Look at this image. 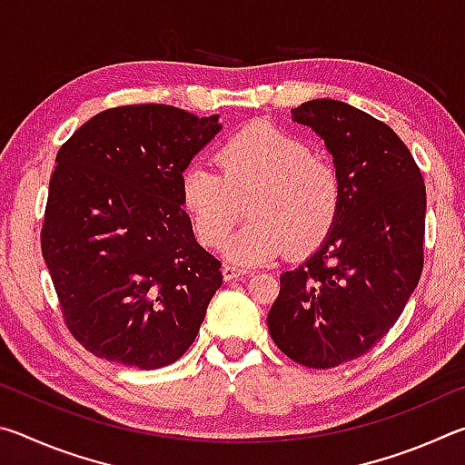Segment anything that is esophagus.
I'll use <instances>...</instances> for the list:
<instances>
[{
	"mask_svg": "<svg viewBox=\"0 0 465 465\" xmlns=\"http://www.w3.org/2000/svg\"><path fill=\"white\" fill-rule=\"evenodd\" d=\"M222 272H223V279L225 281H233V279H242L248 271L246 269H238V266H233V264H223V271Z\"/></svg>",
	"mask_w": 465,
	"mask_h": 465,
	"instance_id": "obj_1",
	"label": "esophagus"
}]
</instances>
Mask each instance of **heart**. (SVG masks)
<instances>
[{
  "label": "heart",
  "instance_id": "1",
  "mask_svg": "<svg viewBox=\"0 0 465 465\" xmlns=\"http://www.w3.org/2000/svg\"><path fill=\"white\" fill-rule=\"evenodd\" d=\"M219 174L194 163L180 176V203L203 246H219L248 211V222L225 242L223 254L252 266L316 250L334 230L342 184L332 163L310 143L269 123L240 129L217 149Z\"/></svg>",
  "mask_w": 465,
  "mask_h": 465
}]
</instances>
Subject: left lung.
Segmentation results:
<instances>
[{"instance_id": "left-lung-1", "label": "left lung", "mask_w": 465, "mask_h": 465, "mask_svg": "<svg viewBox=\"0 0 465 465\" xmlns=\"http://www.w3.org/2000/svg\"><path fill=\"white\" fill-rule=\"evenodd\" d=\"M291 114L324 139L342 207L320 248L281 274L266 324L289 359L330 369L373 349L419 285L427 193L404 141L371 114L330 98Z\"/></svg>"}]
</instances>
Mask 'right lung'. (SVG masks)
Instances as JSON below:
<instances>
[{
  "label": "right lung",
  "mask_w": 465,
  "mask_h": 465,
  "mask_svg": "<svg viewBox=\"0 0 465 465\" xmlns=\"http://www.w3.org/2000/svg\"><path fill=\"white\" fill-rule=\"evenodd\" d=\"M223 124L166 104L110 108L59 149L43 258L85 349L160 369L194 342L222 262L194 238L180 176Z\"/></svg>",
  "instance_id": "add662e5"
}]
</instances>
